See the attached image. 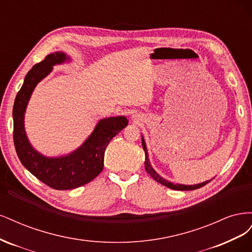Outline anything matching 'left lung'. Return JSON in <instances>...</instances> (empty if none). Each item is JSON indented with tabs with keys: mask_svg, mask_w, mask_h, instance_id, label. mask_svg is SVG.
<instances>
[{
	"mask_svg": "<svg viewBox=\"0 0 252 252\" xmlns=\"http://www.w3.org/2000/svg\"><path fill=\"white\" fill-rule=\"evenodd\" d=\"M142 146L143 149L145 151V169H146L147 173L150 175V177L154 179L155 181H157L158 183H161L162 185L168 187L170 189H174V190H194L197 188H201L203 186H205L207 183H209L210 181H206L204 183H201V184H196V185H182V184H172V183L168 182L164 180L163 178L159 177V175L152 168L150 163H149V159H148V154H147V148H146V144H145L144 139H142Z\"/></svg>",
	"mask_w": 252,
	"mask_h": 252,
	"instance_id": "1",
	"label": "left lung"
}]
</instances>
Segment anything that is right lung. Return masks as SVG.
<instances>
[{
    "label": "right lung",
    "instance_id": "obj_1",
    "mask_svg": "<svg viewBox=\"0 0 252 252\" xmlns=\"http://www.w3.org/2000/svg\"><path fill=\"white\" fill-rule=\"evenodd\" d=\"M69 58L64 52H53L35 64L26 74L14 101L13 143L21 163L44 184L57 190L73 189L87 184L103 170L106 147L113 136L128 125L125 117L103 119L82 146L61 158H46L29 144L24 129L26 106L36 84L52 70V66Z\"/></svg>",
    "mask_w": 252,
    "mask_h": 252
}]
</instances>
